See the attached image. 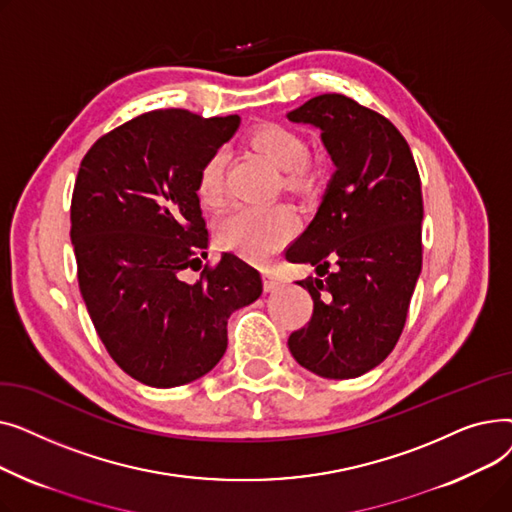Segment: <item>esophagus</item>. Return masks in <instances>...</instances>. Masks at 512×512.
Masks as SVG:
<instances>
[{"label": "esophagus", "mask_w": 512, "mask_h": 512, "mask_svg": "<svg viewBox=\"0 0 512 512\" xmlns=\"http://www.w3.org/2000/svg\"><path fill=\"white\" fill-rule=\"evenodd\" d=\"M280 284H282V282H280V278H278L272 270H263V288H265L267 292L276 290Z\"/></svg>", "instance_id": "1"}]
</instances>
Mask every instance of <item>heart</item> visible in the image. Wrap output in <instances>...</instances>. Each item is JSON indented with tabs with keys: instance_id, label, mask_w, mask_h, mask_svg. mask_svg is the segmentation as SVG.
I'll return each instance as SVG.
<instances>
[{
	"instance_id": "b5f03b06",
	"label": "heart",
	"mask_w": 512,
	"mask_h": 512,
	"mask_svg": "<svg viewBox=\"0 0 512 512\" xmlns=\"http://www.w3.org/2000/svg\"><path fill=\"white\" fill-rule=\"evenodd\" d=\"M249 143L278 172H284L282 180L286 186H305L311 180L307 145L294 130L280 124H267L251 134ZM222 195L224 157L222 153H213L201 166L197 197L203 207L213 209L222 203ZM294 228H297L294 215L284 205L238 207L222 218L218 242L224 249L251 261H267L292 238Z\"/></svg>"
}]
</instances>
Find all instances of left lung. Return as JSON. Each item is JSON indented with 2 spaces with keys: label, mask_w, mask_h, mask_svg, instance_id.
<instances>
[{
  "label": "left lung",
  "mask_w": 512,
  "mask_h": 512,
  "mask_svg": "<svg viewBox=\"0 0 512 512\" xmlns=\"http://www.w3.org/2000/svg\"><path fill=\"white\" fill-rule=\"evenodd\" d=\"M286 118L319 128L334 164L315 218L286 251L315 267L297 282L313 315L288 348L321 378H359L392 353L421 274L419 172L396 126L351 97L317 95Z\"/></svg>",
  "instance_id": "obj_1"
}]
</instances>
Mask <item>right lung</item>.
I'll return each instance as SVG.
<instances>
[{"instance_id": "add662e5", "label": "right lung", "mask_w": 512, "mask_h": 512, "mask_svg": "<svg viewBox=\"0 0 512 512\" xmlns=\"http://www.w3.org/2000/svg\"><path fill=\"white\" fill-rule=\"evenodd\" d=\"M238 126V116L155 110L107 132L80 164L70 207L80 294L107 353L145 386L209 373L228 317L261 297L259 272L232 253L195 284L180 278L207 255L201 166Z\"/></svg>"}]
</instances>
